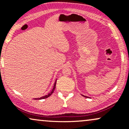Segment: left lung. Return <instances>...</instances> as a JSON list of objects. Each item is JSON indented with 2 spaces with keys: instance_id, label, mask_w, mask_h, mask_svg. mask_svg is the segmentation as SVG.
Masks as SVG:
<instances>
[{
  "instance_id": "1",
  "label": "left lung",
  "mask_w": 129,
  "mask_h": 129,
  "mask_svg": "<svg viewBox=\"0 0 129 129\" xmlns=\"http://www.w3.org/2000/svg\"><path fill=\"white\" fill-rule=\"evenodd\" d=\"M81 95L85 97V98H90V97H88V96H84V95H83V94H81Z\"/></svg>"
}]
</instances>
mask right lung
I'll return each instance as SVG.
<instances>
[{
  "mask_svg": "<svg viewBox=\"0 0 129 129\" xmlns=\"http://www.w3.org/2000/svg\"><path fill=\"white\" fill-rule=\"evenodd\" d=\"M56 81H57V79H56V81H55V82H54V86H53V89L51 90V91H50V93H48V94H47V95H45V96H42V97H41V98H35V99H34V100H43V99H45V98H48V97H49V96H50L51 95V94H52V93H53V91H54V89H55V88H56Z\"/></svg>",
  "mask_w": 129,
  "mask_h": 129,
  "instance_id": "1",
  "label": "right lung"
}]
</instances>
